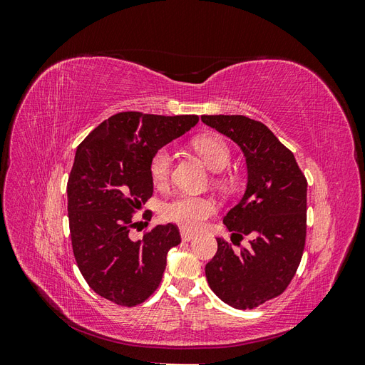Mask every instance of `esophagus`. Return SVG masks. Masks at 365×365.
I'll return each mask as SVG.
<instances>
[{"mask_svg":"<svg viewBox=\"0 0 365 365\" xmlns=\"http://www.w3.org/2000/svg\"><path fill=\"white\" fill-rule=\"evenodd\" d=\"M181 239H182L184 242H190V240L195 239V235H193V233H189V231H185V230H181Z\"/></svg>","mask_w":365,"mask_h":365,"instance_id":"34e87169","label":"esophagus"}]
</instances>
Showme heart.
I'll return each instance as SVG.
<instances>
[{"instance_id":"heart-1","label":"heart","mask_w":365,"mask_h":365,"mask_svg":"<svg viewBox=\"0 0 365 365\" xmlns=\"http://www.w3.org/2000/svg\"><path fill=\"white\" fill-rule=\"evenodd\" d=\"M193 148L200 152L207 165L212 170H224L231 161V148L228 141L220 135H202L193 140ZM173 164V153L168 146L153 152L149 163V173L153 185L163 189L169 184ZM216 212V202L212 197L180 195L165 201L161 205V216L168 222L176 224L185 231H197L205 220Z\"/></svg>"}]
</instances>
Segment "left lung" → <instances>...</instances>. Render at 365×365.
<instances>
[{"instance_id":"8db88e82","label":"left lung","mask_w":365,"mask_h":365,"mask_svg":"<svg viewBox=\"0 0 365 365\" xmlns=\"http://www.w3.org/2000/svg\"><path fill=\"white\" fill-rule=\"evenodd\" d=\"M205 125L244 150L248 185L224 224L231 242L217 237L205 264L210 288L227 304L252 309L288 288L306 244L307 181L294 153L262 121L245 115H201ZM250 240L244 249L240 242ZM240 246L239 252L232 245Z\"/></svg>"}]
</instances>
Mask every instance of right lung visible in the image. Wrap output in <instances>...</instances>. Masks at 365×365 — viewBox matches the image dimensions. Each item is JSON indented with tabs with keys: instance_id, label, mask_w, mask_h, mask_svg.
I'll return each instance as SVG.
<instances>
[{
	"instance_id": "1",
	"label": "right lung",
	"mask_w": 365,
	"mask_h": 365,
	"mask_svg": "<svg viewBox=\"0 0 365 365\" xmlns=\"http://www.w3.org/2000/svg\"><path fill=\"white\" fill-rule=\"evenodd\" d=\"M197 121V115L118 113L77 148L67 182L73 254L88 286L118 306H137L157 291L165 256L181 242L175 224L146 230L137 242L129 233L138 224L137 208L153 193V152Z\"/></svg>"
}]
</instances>
